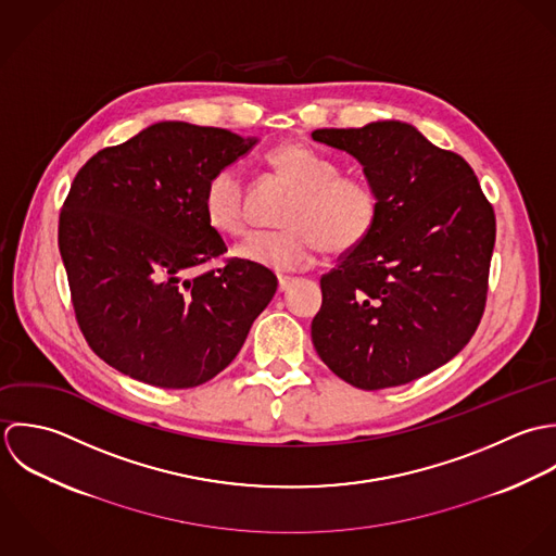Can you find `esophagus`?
Returning a JSON list of instances; mask_svg holds the SVG:
<instances>
[{
	"label": "esophagus",
	"instance_id": "1",
	"mask_svg": "<svg viewBox=\"0 0 556 556\" xmlns=\"http://www.w3.org/2000/svg\"><path fill=\"white\" fill-rule=\"evenodd\" d=\"M294 283L292 277H279V292H286Z\"/></svg>",
	"mask_w": 556,
	"mask_h": 556
}]
</instances>
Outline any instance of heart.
<instances>
[{"instance_id": "b5f03b06", "label": "heart", "mask_w": 556, "mask_h": 556, "mask_svg": "<svg viewBox=\"0 0 556 556\" xmlns=\"http://www.w3.org/2000/svg\"><path fill=\"white\" fill-rule=\"evenodd\" d=\"M268 167L296 193L283 215L286 229L255 231L236 253L240 260L275 273L312 266L320 247L341 255L358 249L380 215L376 187L356 174H339V165L305 143H283L266 154ZM204 213L223 233L247 229L244 180L238 167L217 169L204 189Z\"/></svg>"}]
</instances>
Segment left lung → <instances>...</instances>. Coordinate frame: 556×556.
Wrapping results in <instances>:
<instances>
[{"label":"left lung","instance_id":"1","mask_svg":"<svg viewBox=\"0 0 556 556\" xmlns=\"http://www.w3.org/2000/svg\"><path fill=\"white\" fill-rule=\"evenodd\" d=\"M376 187L371 236L320 279L312 323L320 358L356 389L413 382L451 361L485 307L496 219L470 165L413 124L318 128Z\"/></svg>","mask_w":556,"mask_h":556}]
</instances>
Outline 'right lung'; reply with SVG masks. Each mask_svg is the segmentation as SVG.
<instances>
[{
    "label": "right lung",
    "instance_id": "add662e5",
    "mask_svg": "<svg viewBox=\"0 0 556 556\" xmlns=\"http://www.w3.org/2000/svg\"><path fill=\"white\" fill-rule=\"evenodd\" d=\"M257 137L156 122L97 152L60 213V253L90 348L139 382L191 389L240 352L277 277L244 260L189 273L227 251L204 213L208 178Z\"/></svg>",
    "mask_w": 556,
    "mask_h": 556
}]
</instances>
